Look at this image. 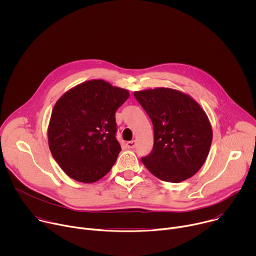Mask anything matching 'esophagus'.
<instances>
[{"mask_svg": "<svg viewBox=\"0 0 256 256\" xmlns=\"http://www.w3.org/2000/svg\"><path fill=\"white\" fill-rule=\"evenodd\" d=\"M126 147L128 149H134L136 146V140H130V142H126Z\"/></svg>", "mask_w": 256, "mask_h": 256, "instance_id": "34e87169", "label": "esophagus"}]
</instances>
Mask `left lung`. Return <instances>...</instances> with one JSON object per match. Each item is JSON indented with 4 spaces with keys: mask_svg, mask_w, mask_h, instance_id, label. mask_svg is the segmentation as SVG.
Here are the masks:
<instances>
[{
    "mask_svg": "<svg viewBox=\"0 0 256 256\" xmlns=\"http://www.w3.org/2000/svg\"><path fill=\"white\" fill-rule=\"evenodd\" d=\"M154 126V147L142 162L157 178L178 184L196 174L210 152L212 130L190 95L170 88L134 92Z\"/></svg>",
    "mask_w": 256,
    "mask_h": 256,
    "instance_id": "obj_1",
    "label": "left lung"
}]
</instances>
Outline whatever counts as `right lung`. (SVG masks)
Here are the masks:
<instances>
[{"instance_id": "add662e5", "label": "right lung", "mask_w": 256, "mask_h": 256, "mask_svg": "<svg viewBox=\"0 0 256 256\" xmlns=\"http://www.w3.org/2000/svg\"><path fill=\"white\" fill-rule=\"evenodd\" d=\"M128 97L126 89L90 80L56 101L48 128V146L68 176L93 184L110 171L122 151L116 112Z\"/></svg>"}]
</instances>
